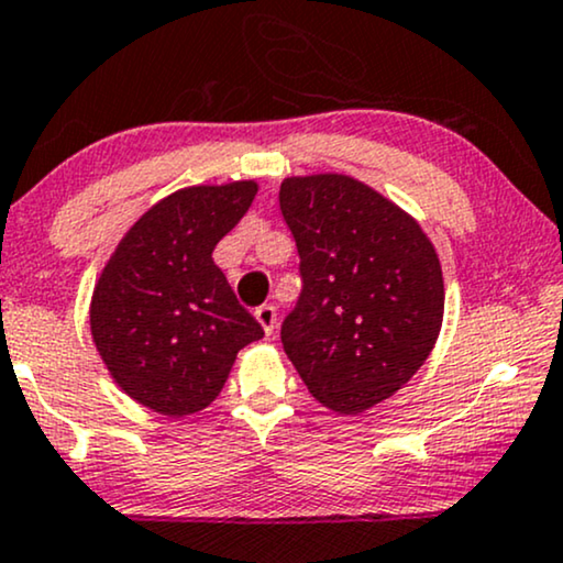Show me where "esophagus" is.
I'll return each mask as SVG.
<instances>
[{"instance_id": "obj_1", "label": "esophagus", "mask_w": 563, "mask_h": 563, "mask_svg": "<svg viewBox=\"0 0 563 563\" xmlns=\"http://www.w3.org/2000/svg\"><path fill=\"white\" fill-rule=\"evenodd\" d=\"M255 321L263 325L266 336L274 334V329H276V308H274V305H261V308H255Z\"/></svg>"}]
</instances>
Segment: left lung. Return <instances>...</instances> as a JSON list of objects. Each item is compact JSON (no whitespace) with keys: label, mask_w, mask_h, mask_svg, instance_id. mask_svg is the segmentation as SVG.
<instances>
[{"label":"left lung","mask_w":563,"mask_h":563,"mask_svg":"<svg viewBox=\"0 0 563 563\" xmlns=\"http://www.w3.org/2000/svg\"><path fill=\"white\" fill-rule=\"evenodd\" d=\"M279 206L302 274L284 352L323 407L360 415L399 391L435 346L439 253L405 208L339 172L287 177Z\"/></svg>","instance_id":"8db88e82"}]
</instances>
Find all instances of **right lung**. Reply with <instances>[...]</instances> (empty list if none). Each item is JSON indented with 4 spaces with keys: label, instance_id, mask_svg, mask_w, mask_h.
Listing matches in <instances>:
<instances>
[{
    "label": "right lung",
    "instance_id": "obj_1",
    "mask_svg": "<svg viewBox=\"0 0 563 563\" xmlns=\"http://www.w3.org/2000/svg\"><path fill=\"white\" fill-rule=\"evenodd\" d=\"M258 183L190 185L148 208L117 242L90 297V336L137 405L187 418L219 397L238 352L263 336L213 263Z\"/></svg>",
    "mask_w": 563,
    "mask_h": 563
}]
</instances>
